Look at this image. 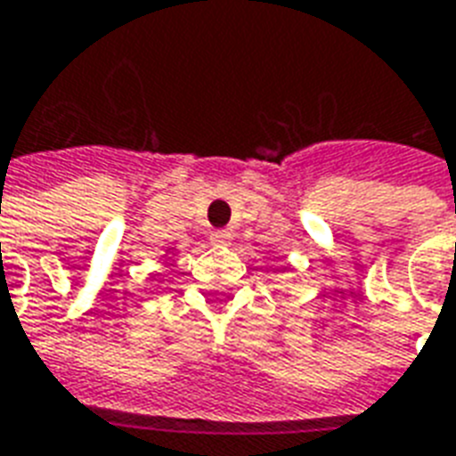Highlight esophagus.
<instances>
[{
	"mask_svg": "<svg viewBox=\"0 0 456 456\" xmlns=\"http://www.w3.org/2000/svg\"><path fill=\"white\" fill-rule=\"evenodd\" d=\"M211 242H214V245H225V242H231V232H228V231H214V232H211Z\"/></svg>",
	"mask_w": 456,
	"mask_h": 456,
	"instance_id": "obj_1",
	"label": "esophagus"
}]
</instances>
